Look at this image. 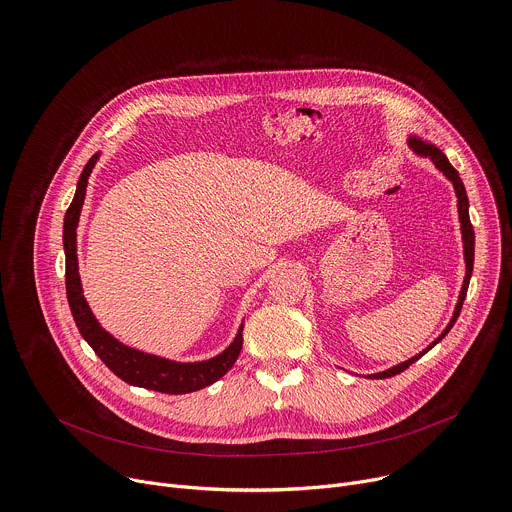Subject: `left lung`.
I'll return each mask as SVG.
<instances>
[{"instance_id":"left-lung-1","label":"left lung","mask_w":512,"mask_h":512,"mask_svg":"<svg viewBox=\"0 0 512 512\" xmlns=\"http://www.w3.org/2000/svg\"><path fill=\"white\" fill-rule=\"evenodd\" d=\"M409 143H411V148H413L415 152H419V154L431 158V162L437 166V170H442V172L452 180V184H454V188H456L458 212H460V223H462V237H464V255H466V279H464V285H462V291H460V300H458L456 312H454V316H452V322H450L448 328L442 332V336L437 338V340H433V342H431L423 352H419L417 356H413V358H409V360L397 364V367H393V369H389V371H383V373H377V375H371L373 379H389V377H395V375L403 373L405 369L411 367V364H413L415 360H419L427 350H431L437 342H440V340L452 330L454 322L458 320V316H460V312H462V304H464V300H466V291H468L470 275H472V267H474V227H472V223H470V214H468V196H466V188H464V182H462L460 176H458V170L448 162V158H446L440 150H435L433 145H427V143H423V141H419V139H415V137H411Z\"/></svg>"}]
</instances>
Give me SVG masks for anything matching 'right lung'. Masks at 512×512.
<instances>
[{
    "instance_id": "obj_1",
    "label": "right lung",
    "mask_w": 512,
    "mask_h": 512,
    "mask_svg": "<svg viewBox=\"0 0 512 512\" xmlns=\"http://www.w3.org/2000/svg\"><path fill=\"white\" fill-rule=\"evenodd\" d=\"M95 162H97V156H93L87 162L79 178L75 198H72L64 214V237H62L64 253H66V273H64L66 298L81 336L89 342V346L97 352V356L107 364L109 371H113L121 381L133 387L152 389L168 395H182V393H192L212 385L214 381L225 377L233 369L235 360L239 358L243 348V328L239 330L235 342L216 358H210L204 362H172L154 354H145L129 346H123L111 334H107L91 314L83 296L81 277H79L77 225H79V214L85 202L87 180Z\"/></svg>"
}]
</instances>
